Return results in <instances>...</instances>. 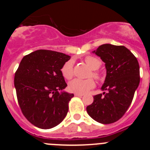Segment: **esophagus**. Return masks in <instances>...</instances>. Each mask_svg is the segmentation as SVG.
Listing matches in <instances>:
<instances>
[{
  "instance_id": "esophagus-1",
  "label": "esophagus",
  "mask_w": 150,
  "mask_h": 150,
  "mask_svg": "<svg viewBox=\"0 0 150 150\" xmlns=\"http://www.w3.org/2000/svg\"><path fill=\"white\" fill-rule=\"evenodd\" d=\"M83 93H75V96H83Z\"/></svg>"
}]
</instances>
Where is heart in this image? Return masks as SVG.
I'll return each mask as SVG.
<instances>
[{"instance_id":"1","label":"heart","mask_w":150,"mask_h":150,"mask_svg":"<svg viewBox=\"0 0 150 150\" xmlns=\"http://www.w3.org/2000/svg\"><path fill=\"white\" fill-rule=\"evenodd\" d=\"M85 62L87 65L91 69V72L89 74V76H93L95 79L100 81L103 78L102 74L98 70L101 65L102 62L96 57H92V56H88L85 58ZM61 72L62 76L65 79L69 80L73 77L74 75V67H73V61L72 59L68 60L66 62L61 68ZM95 86V82L92 78H88V79L83 80L79 78H75L70 81L69 83V91L75 93H85L90 91L91 89L93 88Z\"/></svg>"}]
</instances>
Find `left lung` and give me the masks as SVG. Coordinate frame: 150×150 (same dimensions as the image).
I'll use <instances>...</instances> for the list:
<instances>
[{"instance_id": "left-lung-1", "label": "left lung", "mask_w": 150, "mask_h": 150, "mask_svg": "<svg viewBox=\"0 0 150 150\" xmlns=\"http://www.w3.org/2000/svg\"><path fill=\"white\" fill-rule=\"evenodd\" d=\"M93 53L105 63L107 76L102 90L106 92L93 96L86 110L96 121L113 123L121 118L132 102L140 82L139 64L123 46L103 44Z\"/></svg>"}]
</instances>
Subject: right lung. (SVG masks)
I'll return each mask as SVG.
<instances>
[{
    "instance_id": "right-lung-1",
    "label": "right lung",
    "mask_w": 150,
    "mask_h": 150,
    "mask_svg": "<svg viewBox=\"0 0 150 150\" xmlns=\"http://www.w3.org/2000/svg\"><path fill=\"white\" fill-rule=\"evenodd\" d=\"M70 57L40 49L25 56L15 72L14 86L22 114L35 126L49 129L67 114L73 93L62 91L67 85L61 72Z\"/></svg>"
}]
</instances>
